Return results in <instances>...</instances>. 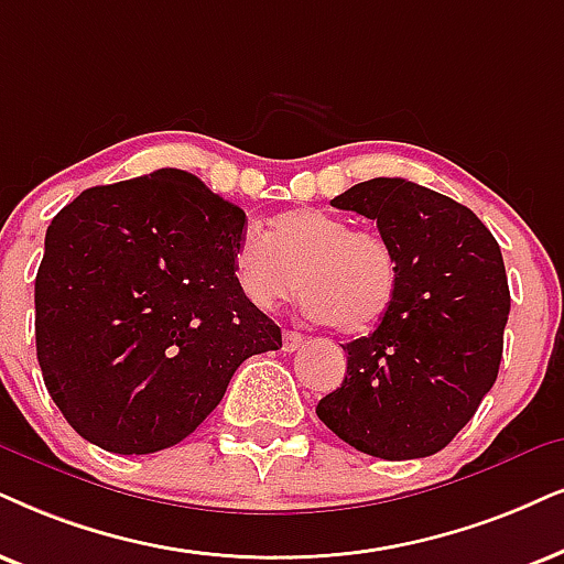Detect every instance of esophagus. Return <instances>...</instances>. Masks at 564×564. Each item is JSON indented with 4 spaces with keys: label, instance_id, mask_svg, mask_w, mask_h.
Segmentation results:
<instances>
[{
    "label": "esophagus",
    "instance_id": "esophagus-1",
    "mask_svg": "<svg viewBox=\"0 0 564 564\" xmlns=\"http://www.w3.org/2000/svg\"><path fill=\"white\" fill-rule=\"evenodd\" d=\"M304 335L302 333H296V330H283V351H289V354H294V351H299V348L304 346Z\"/></svg>",
    "mask_w": 564,
    "mask_h": 564
}]
</instances>
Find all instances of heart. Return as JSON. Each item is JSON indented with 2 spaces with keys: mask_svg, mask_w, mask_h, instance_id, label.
Here are the masks:
<instances>
[{
  "mask_svg": "<svg viewBox=\"0 0 564 564\" xmlns=\"http://www.w3.org/2000/svg\"><path fill=\"white\" fill-rule=\"evenodd\" d=\"M231 270L258 310H273L306 286V315L346 335L367 333L388 315L401 275L395 249L380 234L356 231L315 208L278 216L273 239L258 229L241 234Z\"/></svg>",
  "mask_w": 564,
  "mask_h": 564,
  "instance_id": "1",
  "label": "heart"
}]
</instances>
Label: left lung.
<instances>
[{"mask_svg":"<svg viewBox=\"0 0 564 564\" xmlns=\"http://www.w3.org/2000/svg\"><path fill=\"white\" fill-rule=\"evenodd\" d=\"M330 205L375 220L401 275L377 330L344 346L346 377L317 416L375 458H426L471 422L500 372V245L466 205L398 176L354 184Z\"/></svg>","mask_w":564,"mask_h":564,"instance_id":"obj_1","label":"left lung"}]
</instances>
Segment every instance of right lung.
<instances>
[{
  "mask_svg": "<svg viewBox=\"0 0 564 564\" xmlns=\"http://www.w3.org/2000/svg\"><path fill=\"white\" fill-rule=\"evenodd\" d=\"M245 210L180 169L90 187L56 213L35 275V354L93 445L148 455L205 422L281 327L234 281Z\"/></svg>",
  "mask_w": 564,
  "mask_h": 564,
  "instance_id": "right-lung-1",
  "label": "right lung"
}]
</instances>
